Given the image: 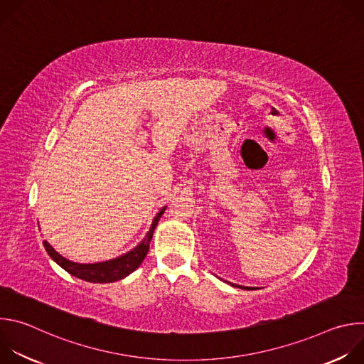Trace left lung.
Returning <instances> with one entry per match:
<instances>
[{
	"instance_id": "left-lung-1",
	"label": "left lung",
	"mask_w": 364,
	"mask_h": 364,
	"mask_svg": "<svg viewBox=\"0 0 364 364\" xmlns=\"http://www.w3.org/2000/svg\"><path fill=\"white\" fill-rule=\"evenodd\" d=\"M230 285H233V287H237V288H242V289H247V291H250V289H255V288H252V287H242V285H236V284H230Z\"/></svg>"
}]
</instances>
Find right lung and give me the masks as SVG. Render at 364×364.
I'll use <instances>...</instances> for the list:
<instances>
[{
	"label": "right lung",
	"mask_w": 364,
	"mask_h": 364,
	"mask_svg": "<svg viewBox=\"0 0 364 364\" xmlns=\"http://www.w3.org/2000/svg\"><path fill=\"white\" fill-rule=\"evenodd\" d=\"M166 210V207L157 213V216L154 218L152 225L149 228V232L145 235V237L142 239V242L135 246L132 250L127 252L125 255L111 259V261H105V262H97V264H76L69 261V259L63 257L60 253H58L51 245L44 240L43 245L47 250V253L50 255V257L53 261L60 265L65 271H68L70 275L80 278L83 281L87 282H93V284H108V282H115L119 279H124L125 277H128L131 272H134L145 259L148 250H149V242L152 239L154 230L159 225L160 218L163 216Z\"/></svg>",
	"instance_id": "add662e5"
}]
</instances>
